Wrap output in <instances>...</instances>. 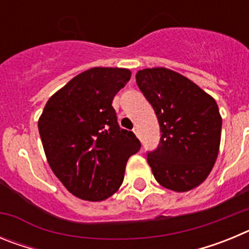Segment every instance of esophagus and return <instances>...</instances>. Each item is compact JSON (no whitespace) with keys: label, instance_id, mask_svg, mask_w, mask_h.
<instances>
[{"label":"esophagus","instance_id":"1","mask_svg":"<svg viewBox=\"0 0 249 249\" xmlns=\"http://www.w3.org/2000/svg\"><path fill=\"white\" fill-rule=\"evenodd\" d=\"M133 133H135L136 136H140V129H138V127H135V128H133Z\"/></svg>","mask_w":249,"mask_h":249}]
</instances>
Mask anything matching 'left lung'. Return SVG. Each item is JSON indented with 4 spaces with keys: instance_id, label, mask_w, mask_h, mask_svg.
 Here are the masks:
<instances>
[{
    "instance_id": "obj_1",
    "label": "left lung",
    "mask_w": 249,
    "mask_h": 249,
    "mask_svg": "<svg viewBox=\"0 0 249 249\" xmlns=\"http://www.w3.org/2000/svg\"><path fill=\"white\" fill-rule=\"evenodd\" d=\"M136 81L157 116L160 146L147 162L156 181L175 192H187L212 171L221 143L222 117L214 98L169 68L140 70Z\"/></svg>"
}]
</instances>
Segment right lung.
Here are the masks:
<instances>
[{
	"label": "right lung",
	"mask_w": 249,
	"mask_h": 249,
	"mask_svg": "<svg viewBox=\"0 0 249 249\" xmlns=\"http://www.w3.org/2000/svg\"><path fill=\"white\" fill-rule=\"evenodd\" d=\"M128 68L93 67L73 77L46 103L38 131L52 172L70 193L89 202L117 192L128 158L141 143L121 129L112 101Z\"/></svg>",
	"instance_id": "right-lung-1"
}]
</instances>
